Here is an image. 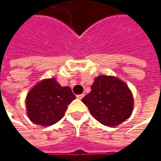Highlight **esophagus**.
Wrapping results in <instances>:
<instances>
[{
  "instance_id": "esophagus-1",
  "label": "esophagus",
  "mask_w": 161,
  "mask_h": 161,
  "mask_svg": "<svg viewBox=\"0 0 161 161\" xmlns=\"http://www.w3.org/2000/svg\"><path fill=\"white\" fill-rule=\"evenodd\" d=\"M84 96H85V94H78V95H76V98H77L78 100H81V99L84 98Z\"/></svg>"
}]
</instances>
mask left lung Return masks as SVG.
Here are the masks:
<instances>
[{
    "instance_id": "1",
    "label": "left lung",
    "mask_w": 161,
    "mask_h": 161,
    "mask_svg": "<svg viewBox=\"0 0 161 161\" xmlns=\"http://www.w3.org/2000/svg\"><path fill=\"white\" fill-rule=\"evenodd\" d=\"M82 102L96 120L108 127L121 124L130 116L133 110V97L129 86L110 75L96 77L91 91Z\"/></svg>"
}]
</instances>
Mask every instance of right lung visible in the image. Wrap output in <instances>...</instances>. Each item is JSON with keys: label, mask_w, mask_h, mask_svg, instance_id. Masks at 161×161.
<instances>
[{"label": "right lung", "mask_w": 161, "mask_h": 161, "mask_svg": "<svg viewBox=\"0 0 161 161\" xmlns=\"http://www.w3.org/2000/svg\"><path fill=\"white\" fill-rule=\"evenodd\" d=\"M75 99V96L69 86H61L54 77L44 79L27 95L28 116L37 125L51 126L63 117L68 105Z\"/></svg>", "instance_id": "1"}]
</instances>
